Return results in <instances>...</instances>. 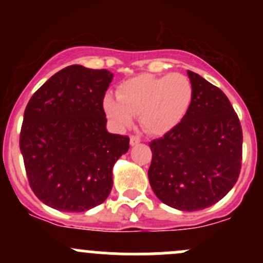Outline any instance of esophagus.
I'll return each mask as SVG.
<instances>
[{
	"label": "esophagus",
	"instance_id": "esophagus-1",
	"mask_svg": "<svg viewBox=\"0 0 263 263\" xmlns=\"http://www.w3.org/2000/svg\"><path fill=\"white\" fill-rule=\"evenodd\" d=\"M140 141H141V139H140L137 135H132L131 137H129V144L132 145V146H135V145L140 144Z\"/></svg>",
	"mask_w": 263,
	"mask_h": 263
}]
</instances>
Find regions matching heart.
Masks as SVG:
<instances>
[{
    "instance_id": "heart-1",
    "label": "heart",
    "mask_w": 263,
    "mask_h": 263,
    "mask_svg": "<svg viewBox=\"0 0 263 263\" xmlns=\"http://www.w3.org/2000/svg\"><path fill=\"white\" fill-rule=\"evenodd\" d=\"M117 98L107 94L103 108L119 128L129 126L135 115L151 135H164L182 121L192 100V84L182 73L145 75L124 80L117 86Z\"/></svg>"
}]
</instances>
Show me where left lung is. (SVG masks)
<instances>
[{"label":"left lung","instance_id":"1","mask_svg":"<svg viewBox=\"0 0 263 263\" xmlns=\"http://www.w3.org/2000/svg\"><path fill=\"white\" fill-rule=\"evenodd\" d=\"M192 100L183 119L148 144V181L159 200L182 211L210 208L233 188L242 168L243 134L227 95L188 71Z\"/></svg>","mask_w":263,"mask_h":263}]
</instances>
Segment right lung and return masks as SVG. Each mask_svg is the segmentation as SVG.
Returning a JSON list of instances; mask_svg holds the SVG:
<instances>
[{
	"label": "right lung",
	"mask_w": 263,
	"mask_h": 263,
	"mask_svg": "<svg viewBox=\"0 0 263 263\" xmlns=\"http://www.w3.org/2000/svg\"><path fill=\"white\" fill-rule=\"evenodd\" d=\"M113 73L72 65L29 100L20 150L29 185L49 208L82 213L107 200L129 137L107 131L103 99Z\"/></svg>",
	"instance_id": "add662e5"
}]
</instances>
